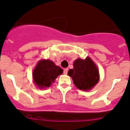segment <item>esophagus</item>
<instances>
[{
    "instance_id": "1",
    "label": "esophagus",
    "mask_w": 130,
    "mask_h": 130,
    "mask_svg": "<svg viewBox=\"0 0 130 130\" xmlns=\"http://www.w3.org/2000/svg\"><path fill=\"white\" fill-rule=\"evenodd\" d=\"M68 68H64V74H65V75H66L68 73Z\"/></svg>"
}]
</instances>
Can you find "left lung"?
I'll use <instances>...</instances> for the list:
<instances>
[{
	"label": "left lung",
	"instance_id": "8db88e82",
	"mask_svg": "<svg viewBox=\"0 0 130 130\" xmlns=\"http://www.w3.org/2000/svg\"><path fill=\"white\" fill-rule=\"evenodd\" d=\"M68 75L72 78L75 87L84 91L92 90L100 80L98 68L89 57L75 60L73 68L68 71Z\"/></svg>",
	"mask_w": 130,
	"mask_h": 130
}]
</instances>
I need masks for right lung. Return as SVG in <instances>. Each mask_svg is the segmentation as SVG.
<instances>
[{
	"mask_svg": "<svg viewBox=\"0 0 130 130\" xmlns=\"http://www.w3.org/2000/svg\"><path fill=\"white\" fill-rule=\"evenodd\" d=\"M62 73V69L51 60H40L33 70V82L39 89L48 88Z\"/></svg>",
	"mask_w": 130,
	"mask_h": 130,
	"instance_id": "obj_1",
	"label": "right lung"
}]
</instances>
